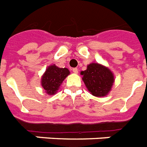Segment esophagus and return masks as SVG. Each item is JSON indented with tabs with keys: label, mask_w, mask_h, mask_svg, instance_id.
I'll list each match as a JSON object with an SVG mask.
<instances>
[{
	"label": "esophagus",
	"mask_w": 147,
	"mask_h": 147,
	"mask_svg": "<svg viewBox=\"0 0 147 147\" xmlns=\"http://www.w3.org/2000/svg\"><path fill=\"white\" fill-rule=\"evenodd\" d=\"M72 71L74 73V74H77V73H78V69H77V68H76V67L73 68Z\"/></svg>",
	"instance_id": "esophagus-1"
}]
</instances>
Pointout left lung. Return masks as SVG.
I'll return each instance as SVG.
<instances>
[{
	"mask_svg": "<svg viewBox=\"0 0 147 147\" xmlns=\"http://www.w3.org/2000/svg\"><path fill=\"white\" fill-rule=\"evenodd\" d=\"M83 80L92 96L97 97L106 96L114 83V76L109 68L99 64L92 63L87 69L81 72Z\"/></svg>",
	"mask_w": 147,
	"mask_h": 147,
	"instance_id": "8db88e82",
	"label": "left lung"
}]
</instances>
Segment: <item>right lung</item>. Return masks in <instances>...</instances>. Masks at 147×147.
<instances>
[{"mask_svg": "<svg viewBox=\"0 0 147 147\" xmlns=\"http://www.w3.org/2000/svg\"><path fill=\"white\" fill-rule=\"evenodd\" d=\"M70 74L67 68H59L55 65L49 66L42 77V86L49 95L56 93L64 80Z\"/></svg>", "mask_w": 147, "mask_h": 147, "instance_id": "add662e5", "label": "right lung"}]
</instances>
